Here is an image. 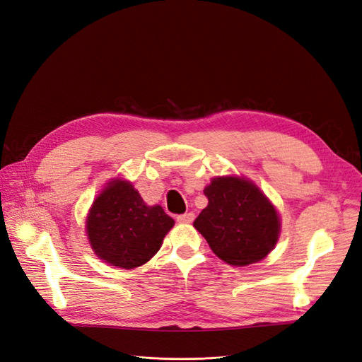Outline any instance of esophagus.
<instances>
[{
    "instance_id": "esophagus-1",
    "label": "esophagus",
    "mask_w": 362,
    "mask_h": 362,
    "mask_svg": "<svg viewBox=\"0 0 362 362\" xmlns=\"http://www.w3.org/2000/svg\"><path fill=\"white\" fill-rule=\"evenodd\" d=\"M193 218H194V214H193V213H185V214L177 216V221H178L180 223H192Z\"/></svg>"
}]
</instances>
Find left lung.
Masks as SVG:
<instances>
[{"label":"left lung","instance_id":"8db88e82","mask_svg":"<svg viewBox=\"0 0 362 362\" xmlns=\"http://www.w3.org/2000/svg\"><path fill=\"white\" fill-rule=\"evenodd\" d=\"M204 194L208 205L193 226L218 258L231 266H247L273 249L279 217L257 185L235 177L214 178Z\"/></svg>","mask_w":362,"mask_h":362}]
</instances>
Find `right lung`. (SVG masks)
<instances>
[{
	"label": "right lung",
	"mask_w": 362,
	"mask_h": 362,
	"mask_svg": "<svg viewBox=\"0 0 362 362\" xmlns=\"http://www.w3.org/2000/svg\"><path fill=\"white\" fill-rule=\"evenodd\" d=\"M172 226L173 218L160 205L146 206L133 185L120 180L107 185L87 217L95 254L122 269L149 261Z\"/></svg>",
	"instance_id": "obj_1"
}]
</instances>
